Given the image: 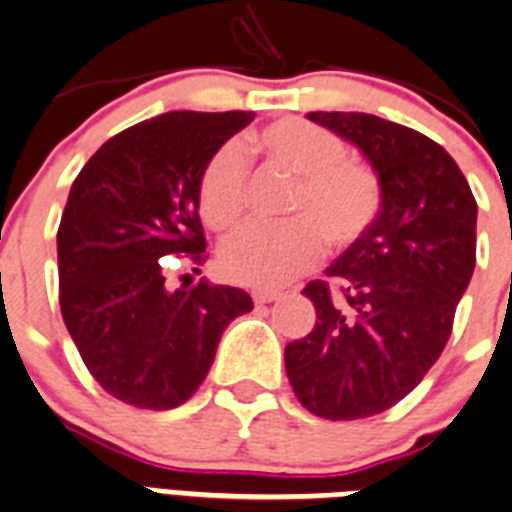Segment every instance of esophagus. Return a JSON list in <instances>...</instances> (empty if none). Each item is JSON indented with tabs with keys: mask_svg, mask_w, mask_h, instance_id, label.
Here are the masks:
<instances>
[{
	"mask_svg": "<svg viewBox=\"0 0 512 512\" xmlns=\"http://www.w3.org/2000/svg\"><path fill=\"white\" fill-rule=\"evenodd\" d=\"M278 296H281L278 291H255L252 299H255V304H270V302H276Z\"/></svg>",
	"mask_w": 512,
	"mask_h": 512,
	"instance_id": "1",
	"label": "esophagus"
}]
</instances>
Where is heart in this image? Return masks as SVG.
Here are the masks:
<instances>
[{"instance_id":"1","label":"heart","mask_w":512,"mask_h":512,"mask_svg":"<svg viewBox=\"0 0 512 512\" xmlns=\"http://www.w3.org/2000/svg\"><path fill=\"white\" fill-rule=\"evenodd\" d=\"M244 150L268 158L289 174L294 187L281 226H247L221 247L223 276L252 289H276L312 268L320 239L346 249L372 226L382 192L375 171L343 158L333 132L307 119L286 117L244 140ZM247 205L244 158L234 145L216 150L197 182V210L213 231H229Z\"/></svg>"}]
</instances>
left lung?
<instances>
[{
  "label": "left lung",
  "mask_w": 512,
  "mask_h": 512,
  "mask_svg": "<svg viewBox=\"0 0 512 512\" xmlns=\"http://www.w3.org/2000/svg\"><path fill=\"white\" fill-rule=\"evenodd\" d=\"M354 143L380 182V213L302 291L317 312L286 346V375L330 422L382 414L440 359L476 265V200L458 163L422 132L359 111H312ZM337 281V289L329 286Z\"/></svg>",
  "instance_id": "8db88e82"
}]
</instances>
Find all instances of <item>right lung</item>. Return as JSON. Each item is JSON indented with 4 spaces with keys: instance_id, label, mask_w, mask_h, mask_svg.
I'll use <instances>...</instances> for the list:
<instances>
[{
    "instance_id": "obj_1",
    "label": "right lung",
    "mask_w": 512,
    "mask_h": 512,
    "mask_svg": "<svg viewBox=\"0 0 512 512\" xmlns=\"http://www.w3.org/2000/svg\"><path fill=\"white\" fill-rule=\"evenodd\" d=\"M252 111H169L119 132L72 182L57 231L59 307L85 367L117 401L166 411L208 375L247 291L203 281L171 291L169 255L205 263L197 182ZM187 278V276H184Z\"/></svg>"
}]
</instances>
